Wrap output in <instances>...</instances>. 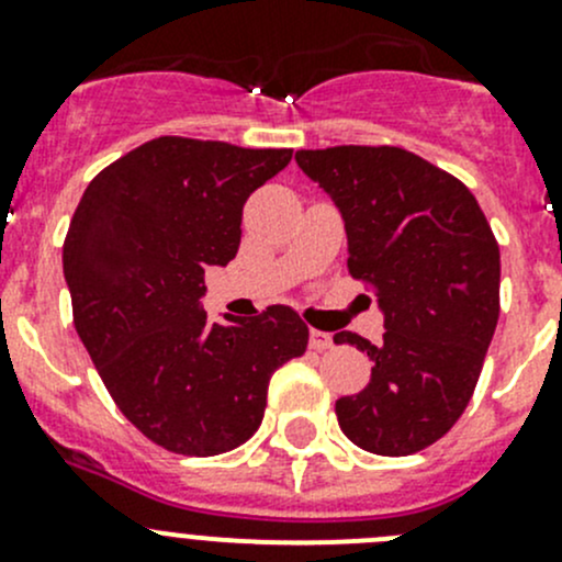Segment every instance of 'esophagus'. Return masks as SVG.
I'll return each instance as SVG.
<instances>
[{"label":"esophagus","instance_id":"esophagus-1","mask_svg":"<svg viewBox=\"0 0 562 562\" xmlns=\"http://www.w3.org/2000/svg\"><path fill=\"white\" fill-rule=\"evenodd\" d=\"M310 348H313V350H328V348H331V334L317 331V328H313V331H310Z\"/></svg>","mask_w":562,"mask_h":562}]
</instances>
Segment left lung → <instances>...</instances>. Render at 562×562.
Here are the masks:
<instances>
[{
	"label": "left lung",
	"mask_w": 562,
	"mask_h": 562,
	"mask_svg": "<svg viewBox=\"0 0 562 562\" xmlns=\"http://www.w3.org/2000/svg\"><path fill=\"white\" fill-rule=\"evenodd\" d=\"M296 162L337 203L350 277L383 310V342L334 334L372 361L337 400L359 449L407 457L443 438L473 396L501 315V249L473 192L400 146L302 149Z\"/></svg>",
	"instance_id": "left-lung-1"
}]
</instances>
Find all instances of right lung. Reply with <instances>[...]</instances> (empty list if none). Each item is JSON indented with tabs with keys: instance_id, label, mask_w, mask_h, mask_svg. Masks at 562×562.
<instances>
[{
	"instance_id": "right-lung-1",
	"label": "right lung",
	"mask_w": 562,
	"mask_h": 562,
	"mask_svg": "<svg viewBox=\"0 0 562 562\" xmlns=\"http://www.w3.org/2000/svg\"><path fill=\"white\" fill-rule=\"evenodd\" d=\"M293 149L162 135L103 168L65 239L72 323L108 394L151 443L236 449L263 422L277 367L307 350L291 307L209 323L203 271L236 258L241 209Z\"/></svg>"
}]
</instances>
